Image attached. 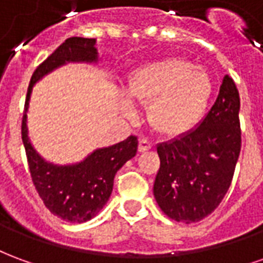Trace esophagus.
Segmentation results:
<instances>
[{
	"mask_svg": "<svg viewBox=\"0 0 263 263\" xmlns=\"http://www.w3.org/2000/svg\"><path fill=\"white\" fill-rule=\"evenodd\" d=\"M149 149H152V142H149L146 138H139L138 151H139V152H146Z\"/></svg>",
	"mask_w": 263,
	"mask_h": 263,
	"instance_id": "34e87169",
	"label": "esophagus"
}]
</instances>
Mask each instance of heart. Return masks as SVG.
<instances>
[{
    "label": "heart",
    "instance_id": "b5f03b06",
    "mask_svg": "<svg viewBox=\"0 0 263 263\" xmlns=\"http://www.w3.org/2000/svg\"><path fill=\"white\" fill-rule=\"evenodd\" d=\"M214 92V80L207 70L194 67L183 58H165L139 67L128 81V94L148 105L149 125L175 138L192 131L201 121ZM126 115H135L128 101Z\"/></svg>",
    "mask_w": 263,
    "mask_h": 263
}]
</instances>
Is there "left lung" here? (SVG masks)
Instances as JSON below:
<instances>
[{
    "label": "left lung",
    "instance_id": "1",
    "mask_svg": "<svg viewBox=\"0 0 263 263\" xmlns=\"http://www.w3.org/2000/svg\"><path fill=\"white\" fill-rule=\"evenodd\" d=\"M160 167L154 196L179 222H197L214 211L232 182L241 151L239 92L228 74L218 97L197 128L158 145Z\"/></svg>",
    "mask_w": 263,
    "mask_h": 263
}]
</instances>
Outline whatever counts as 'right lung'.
<instances>
[{
	"mask_svg": "<svg viewBox=\"0 0 263 263\" xmlns=\"http://www.w3.org/2000/svg\"><path fill=\"white\" fill-rule=\"evenodd\" d=\"M94 45L96 39L69 37L37 66L28 87L21 126L28 166L37 194L52 214L69 222H86L97 215L111 196L115 173L135 156L138 149V138L131 135L112 146L94 151L77 165L56 166L45 162L28 139L26 111L33 84L67 62H96L97 49Z\"/></svg>",
	"mask_w": 263,
	"mask_h": 263,
	"instance_id": "add662e5",
	"label": "right lung"
}]
</instances>
